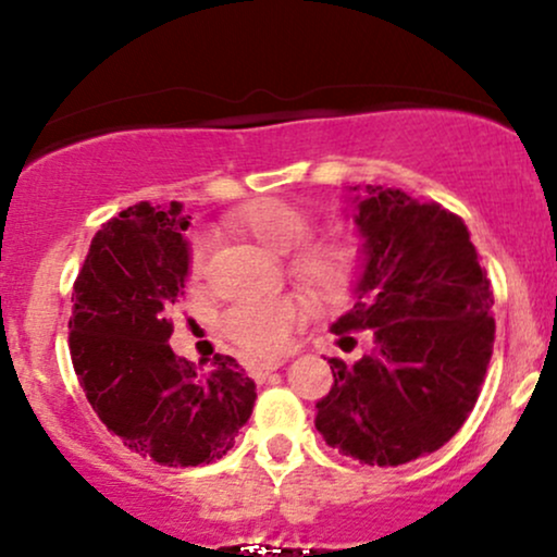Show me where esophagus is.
Segmentation results:
<instances>
[{"label": "esophagus", "mask_w": 557, "mask_h": 557, "mask_svg": "<svg viewBox=\"0 0 557 557\" xmlns=\"http://www.w3.org/2000/svg\"><path fill=\"white\" fill-rule=\"evenodd\" d=\"M285 361H287V356H285V359H274V361L257 363V367H251V376H253V380H264V376L270 374V372H277V369L283 367Z\"/></svg>", "instance_id": "obj_1"}]
</instances>
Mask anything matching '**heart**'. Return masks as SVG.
Returning a JSON list of instances; mask_svg holds the SVG:
<instances>
[{
	"instance_id": "b5f03b06",
	"label": "heart",
	"mask_w": 557,
	"mask_h": 557,
	"mask_svg": "<svg viewBox=\"0 0 557 557\" xmlns=\"http://www.w3.org/2000/svg\"><path fill=\"white\" fill-rule=\"evenodd\" d=\"M230 227L280 257L293 250L287 270L311 298L341 300L354 287L356 248L341 240L306 243L314 233V220L296 203L283 201V198H259L230 216ZM207 243L196 240L188 267L190 280H201L207 270ZM296 322V300L272 298L235 309L227 317L225 332L246 354L274 356L285 348L287 335Z\"/></svg>"
}]
</instances>
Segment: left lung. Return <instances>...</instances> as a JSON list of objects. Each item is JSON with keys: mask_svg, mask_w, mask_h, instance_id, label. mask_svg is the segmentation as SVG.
<instances>
[{"mask_svg": "<svg viewBox=\"0 0 557 557\" xmlns=\"http://www.w3.org/2000/svg\"><path fill=\"white\" fill-rule=\"evenodd\" d=\"M348 194L361 274L332 332L345 350V332L372 330V350L356 363L330 359L335 382L314 424L354 461L400 466L440 450L469 419L495 343L492 290L461 216L400 188Z\"/></svg>", "mask_w": 557, "mask_h": 557, "instance_id": "left-lung-1", "label": "left lung"}]
</instances>
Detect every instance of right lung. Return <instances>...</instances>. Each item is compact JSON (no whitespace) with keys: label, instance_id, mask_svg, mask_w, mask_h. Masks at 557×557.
I'll return each mask as SVG.
<instances>
[{"label":"right lung","instance_id":"1","mask_svg":"<svg viewBox=\"0 0 557 557\" xmlns=\"http://www.w3.org/2000/svg\"><path fill=\"white\" fill-rule=\"evenodd\" d=\"M183 203L127 207L94 235L73 287L70 356L88 403L138 456L162 466L222 458L251 419L257 385L233 356L201 372L170 348L185 293Z\"/></svg>","mask_w":557,"mask_h":557}]
</instances>
